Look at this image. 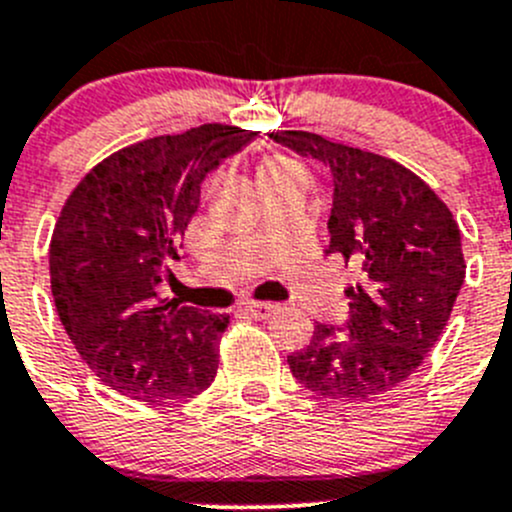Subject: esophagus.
<instances>
[{
    "mask_svg": "<svg viewBox=\"0 0 512 512\" xmlns=\"http://www.w3.org/2000/svg\"><path fill=\"white\" fill-rule=\"evenodd\" d=\"M245 310L252 315V318H270V315L278 313V305L275 303H245Z\"/></svg>",
    "mask_w": 512,
    "mask_h": 512,
    "instance_id": "34e87169",
    "label": "esophagus"
}]
</instances>
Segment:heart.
I'll list each match as a JSON object with an SVG mask.
<instances>
[{
	"label": "heart",
	"mask_w": 512,
	"mask_h": 512,
	"mask_svg": "<svg viewBox=\"0 0 512 512\" xmlns=\"http://www.w3.org/2000/svg\"><path fill=\"white\" fill-rule=\"evenodd\" d=\"M257 184L265 191V197L270 194H280V191H303L308 186V171L298 159L285 154H270L260 161L257 166Z\"/></svg>",
	"instance_id": "obj_1"
}]
</instances>
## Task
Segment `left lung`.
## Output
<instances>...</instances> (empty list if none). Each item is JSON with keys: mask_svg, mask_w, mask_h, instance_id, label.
<instances>
[{"mask_svg": "<svg viewBox=\"0 0 512 512\" xmlns=\"http://www.w3.org/2000/svg\"><path fill=\"white\" fill-rule=\"evenodd\" d=\"M272 141L331 169V245L358 267L343 328L318 323L288 356L295 379L323 399L361 401L391 391L422 366L465 283V255L447 204L407 166L308 131Z\"/></svg>", "mask_w": 512, "mask_h": 512, "instance_id": "1", "label": "left lung"}]
</instances>
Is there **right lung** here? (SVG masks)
<instances>
[{"mask_svg": "<svg viewBox=\"0 0 512 512\" xmlns=\"http://www.w3.org/2000/svg\"><path fill=\"white\" fill-rule=\"evenodd\" d=\"M255 131L204 123L121 148L88 171L57 217L50 285L57 315L88 369L131 399L202 394L217 376L229 315L159 300L204 176Z\"/></svg>", "mask_w": 512, "mask_h": 512, "instance_id": "right-lung-1", "label": "right lung"}]
</instances>
